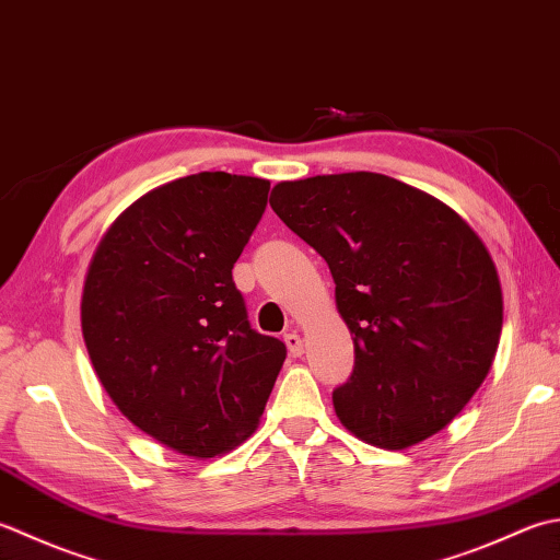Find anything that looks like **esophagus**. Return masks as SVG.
<instances>
[{"instance_id": "34e87169", "label": "esophagus", "mask_w": 560, "mask_h": 560, "mask_svg": "<svg viewBox=\"0 0 560 560\" xmlns=\"http://www.w3.org/2000/svg\"><path fill=\"white\" fill-rule=\"evenodd\" d=\"M283 342H287L291 357H301L303 354V339H301V335L295 332V330L283 335Z\"/></svg>"}]
</instances>
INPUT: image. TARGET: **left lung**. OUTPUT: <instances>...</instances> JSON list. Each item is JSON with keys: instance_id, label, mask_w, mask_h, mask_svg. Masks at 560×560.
<instances>
[{"instance_id": "left-lung-1", "label": "left lung", "mask_w": 560, "mask_h": 560, "mask_svg": "<svg viewBox=\"0 0 560 560\" xmlns=\"http://www.w3.org/2000/svg\"><path fill=\"white\" fill-rule=\"evenodd\" d=\"M273 213L320 255L354 339L339 422L400 452L452 422L486 381L502 332L500 277L454 208L376 172L279 182Z\"/></svg>"}]
</instances>
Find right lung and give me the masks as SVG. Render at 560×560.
Segmentation results:
<instances>
[{"label": "right lung", "mask_w": 560, "mask_h": 560, "mask_svg": "<svg viewBox=\"0 0 560 560\" xmlns=\"http://www.w3.org/2000/svg\"><path fill=\"white\" fill-rule=\"evenodd\" d=\"M269 182L199 172L108 225L82 289V335L108 398L152 440L213 458L257 430L287 347L247 323L233 265Z\"/></svg>", "instance_id": "obj_1"}]
</instances>
